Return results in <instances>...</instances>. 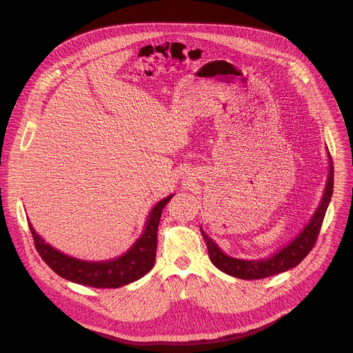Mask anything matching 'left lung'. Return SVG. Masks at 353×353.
Returning <instances> with one entry per match:
<instances>
[{
	"label": "left lung",
	"mask_w": 353,
	"mask_h": 353,
	"mask_svg": "<svg viewBox=\"0 0 353 353\" xmlns=\"http://www.w3.org/2000/svg\"><path fill=\"white\" fill-rule=\"evenodd\" d=\"M332 188H334V166L330 155V174H328V181L321 199V204L314 212L307 226L301 230V233L289 245L279 250L275 256L267 260H259V261L237 260V259L228 257L215 244V241H212V239H210L208 234H205V232L201 229V233H203V237L207 243L211 261L222 272L240 279H263V278H268V276L285 272L299 265L306 259V256L313 250L317 241V237L321 230V225L330 204V199L332 196Z\"/></svg>",
	"instance_id": "1"
}]
</instances>
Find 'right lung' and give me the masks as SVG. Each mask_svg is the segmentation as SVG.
I'll list each match as a JSON object with an SVG mask.
<instances>
[{
    "label": "right lung",
    "mask_w": 353,
    "mask_h": 353,
    "mask_svg": "<svg viewBox=\"0 0 353 353\" xmlns=\"http://www.w3.org/2000/svg\"><path fill=\"white\" fill-rule=\"evenodd\" d=\"M172 196L173 195H169L159 201L149 214L143 234L124 256L112 261L88 263L68 257L44 243V240L36 234L30 223L29 229L39 256L61 278L92 288H120L142 278L148 271L152 270L157 257V233L162 210L168 205Z\"/></svg>",
    "instance_id": "right-lung-1"
}]
</instances>
